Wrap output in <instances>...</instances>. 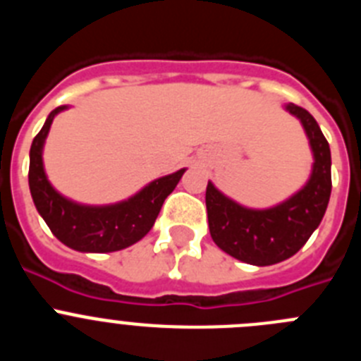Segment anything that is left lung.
Returning a JSON list of instances; mask_svg holds the SVG:
<instances>
[{"mask_svg": "<svg viewBox=\"0 0 361 361\" xmlns=\"http://www.w3.org/2000/svg\"><path fill=\"white\" fill-rule=\"evenodd\" d=\"M286 110L302 123L312 152V171L305 186L267 209L244 208L216 190L206 188L212 238L233 258L253 266H273L302 250L320 226L331 197V149L314 117L289 103Z\"/></svg>", "mask_w": 361, "mask_h": 361, "instance_id": "left-lung-1", "label": "left lung"}]
</instances>
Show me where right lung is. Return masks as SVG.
I'll return each mask as SVG.
<instances>
[{
  "label": "right lung",
  "mask_w": 361,
  "mask_h": 361,
  "mask_svg": "<svg viewBox=\"0 0 361 361\" xmlns=\"http://www.w3.org/2000/svg\"><path fill=\"white\" fill-rule=\"evenodd\" d=\"M68 106H57L50 111L30 146L28 186L32 200L50 231L63 244L81 253H111L141 240L153 228L162 202L178 184L186 168L157 178L142 188L128 200L108 206H86L73 202L54 190L43 166V146L50 124L59 111Z\"/></svg>",
  "instance_id": "obj_1"
}]
</instances>
